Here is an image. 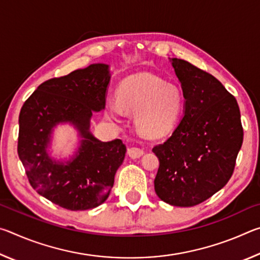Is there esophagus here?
I'll return each instance as SVG.
<instances>
[{"label": "esophagus", "instance_id": "1", "mask_svg": "<svg viewBox=\"0 0 260 260\" xmlns=\"http://www.w3.org/2000/svg\"><path fill=\"white\" fill-rule=\"evenodd\" d=\"M143 149L141 148H136V147H132L128 149V156L133 159H136V158H140L141 156H143Z\"/></svg>", "mask_w": 260, "mask_h": 260}]
</instances>
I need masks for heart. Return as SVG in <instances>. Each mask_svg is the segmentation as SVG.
Listing matches in <instances>:
<instances>
[{
    "mask_svg": "<svg viewBox=\"0 0 260 260\" xmlns=\"http://www.w3.org/2000/svg\"><path fill=\"white\" fill-rule=\"evenodd\" d=\"M117 96L118 100L107 101L108 116L119 120L124 110L135 113L136 127L149 138L171 133L182 113L183 98L179 88L151 74L127 78Z\"/></svg>",
    "mask_w": 260,
    "mask_h": 260,
    "instance_id": "obj_1",
    "label": "heart"
}]
</instances>
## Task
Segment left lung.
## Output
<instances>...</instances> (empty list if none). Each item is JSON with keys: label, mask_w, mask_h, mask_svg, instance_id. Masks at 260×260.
Returning <instances> with one entry per match:
<instances>
[{"label": "left lung", "mask_w": 260, "mask_h": 260, "mask_svg": "<svg viewBox=\"0 0 260 260\" xmlns=\"http://www.w3.org/2000/svg\"><path fill=\"white\" fill-rule=\"evenodd\" d=\"M184 98L183 116L171 138L152 151L159 159L155 191L165 203L193 206L226 186L243 142L235 98L208 72L169 58Z\"/></svg>", "instance_id": "8db88e82"}]
</instances>
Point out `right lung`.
<instances>
[{
	"label": "right lung",
	"mask_w": 260,
	"mask_h": 260,
	"mask_svg": "<svg viewBox=\"0 0 260 260\" xmlns=\"http://www.w3.org/2000/svg\"><path fill=\"white\" fill-rule=\"evenodd\" d=\"M110 80V65L91 64L41 83L20 110L18 156L28 181L64 209L83 211L104 203L124 161L121 140L102 142L90 132L93 113L105 109ZM63 123L77 131L79 143L69 160H56L49 149L54 128Z\"/></svg>",
	"instance_id": "obj_1"
}]
</instances>
